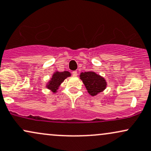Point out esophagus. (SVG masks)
Segmentation results:
<instances>
[{
    "mask_svg": "<svg viewBox=\"0 0 151 151\" xmlns=\"http://www.w3.org/2000/svg\"><path fill=\"white\" fill-rule=\"evenodd\" d=\"M77 74H78V73H77V71H73V72H72V75H73L74 77H77Z\"/></svg>",
    "mask_w": 151,
    "mask_h": 151,
    "instance_id": "obj_1",
    "label": "esophagus"
}]
</instances>
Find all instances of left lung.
Returning a JSON list of instances; mask_svg holds the SVG:
<instances>
[{
	"instance_id": "obj_1",
	"label": "left lung",
	"mask_w": 151,
	"mask_h": 151,
	"mask_svg": "<svg viewBox=\"0 0 151 151\" xmlns=\"http://www.w3.org/2000/svg\"><path fill=\"white\" fill-rule=\"evenodd\" d=\"M79 77L91 96L97 95L106 88L107 82L105 79L96 72L91 71L81 72Z\"/></svg>"
}]
</instances>
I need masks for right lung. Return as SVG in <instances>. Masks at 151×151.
I'll list each match as a JSON object with an SVG mask.
<instances>
[{"label": "right lung", "mask_w": 151, "mask_h": 151, "mask_svg": "<svg viewBox=\"0 0 151 151\" xmlns=\"http://www.w3.org/2000/svg\"><path fill=\"white\" fill-rule=\"evenodd\" d=\"M70 72L68 71H64V72L56 71L55 72H54L52 77L50 78V79L46 84V88L51 91L52 93H56L61 83L64 81L66 78L70 77Z\"/></svg>", "instance_id": "right-lung-1"}]
</instances>
